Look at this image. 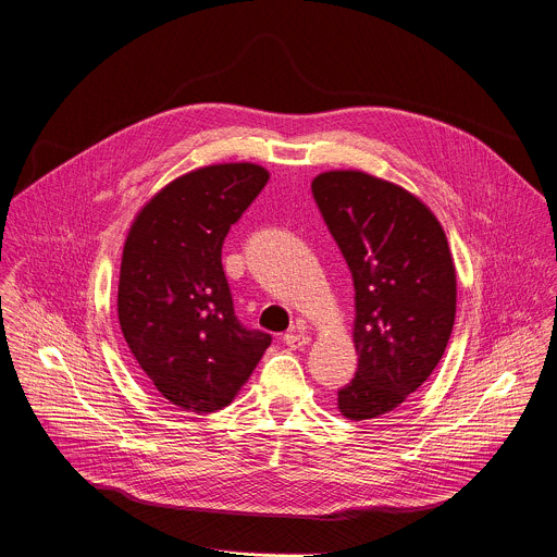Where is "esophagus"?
Returning a JSON list of instances; mask_svg holds the SVG:
<instances>
[{
    "instance_id": "34e87169",
    "label": "esophagus",
    "mask_w": 557,
    "mask_h": 557,
    "mask_svg": "<svg viewBox=\"0 0 557 557\" xmlns=\"http://www.w3.org/2000/svg\"><path fill=\"white\" fill-rule=\"evenodd\" d=\"M282 341H284V345H288L290 349H299V347H306V345L310 343V336H308L301 327H295V330L286 332Z\"/></svg>"
}]
</instances>
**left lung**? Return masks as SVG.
<instances>
[{"instance_id": "obj_1", "label": "left lung", "mask_w": 557, "mask_h": 557, "mask_svg": "<svg viewBox=\"0 0 557 557\" xmlns=\"http://www.w3.org/2000/svg\"><path fill=\"white\" fill-rule=\"evenodd\" d=\"M317 208L354 280L358 369L338 389L343 418L398 409L442 360L457 310V275L433 212L396 183L360 170L312 181Z\"/></svg>"}]
</instances>
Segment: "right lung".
<instances>
[{
	"label": "right lung",
	"instance_id": "right-lung-1",
	"mask_svg": "<svg viewBox=\"0 0 557 557\" xmlns=\"http://www.w3.org/2000/svg\"><path fill=\"white\" fill-rule=\"evenodd\" d=\"M267 181L247 161L193 170L157 193L126 236L120 327L146 379L183 411L227 407L271 345V334L238 321L221 260Z\"/></svg>",
	"mask_w": 557,
	"mask_h": 557
}]
</instances>
